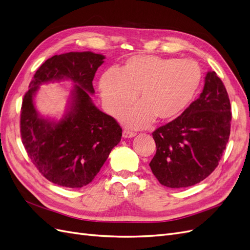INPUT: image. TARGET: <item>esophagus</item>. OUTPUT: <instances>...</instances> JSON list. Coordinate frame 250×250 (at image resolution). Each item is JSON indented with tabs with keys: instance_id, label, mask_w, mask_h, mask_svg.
<instances>
[{
	"instance_id": "34e87169",
	"label": "esophagus",
	"mask_w": 250,
	"mask_h": 250,
	"mask_svg": "<svg viewBox=\"0 0 250 250\" xmlns=\"http://www.w3.org/2000/svg\"><path fill=\"white\" fill-rule=\"evenodd\" d=\"M133 137H135V132H132V131L128 130V129L123 130V138L124 139H130V138H133Z\"/></svg>"
}]
</instances>
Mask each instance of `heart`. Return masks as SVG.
<instances>
[{"label": "heart", "mask_w": 250, "mask_h": 250, "mask_svg": "<svg viewBox=\"0 0 250 250\" xmlns=\"http://www.w3.org/2000/svg\"><path fill=\"white\" fill-rule=\"evenodd\" d=\"M201 81L198 64L192 60L134 55L119 70L109 69L100 78L106 109L118 115L130 106L139 92V104L122 115L124 123L143 128L156 119L169 122L191 103Z\"/></svg>", "instance_id": "1"}]
</instances>
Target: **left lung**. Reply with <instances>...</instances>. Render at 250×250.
<instances>
[{
    "instance_id": "1",
    "label": "left lung",
    "mask_w": 250,
    "mask_h": 250,
    "mask_svg": "<svg viewBox=\"0 0 250 250\" xmlns=\"http://www.w3.org/2000/svg\"><path fill=\"white\" fill-rule=\"evenodd\" d=\"M230 109L223 82L208 72L198 99L152 133L156 153L149 166L163 186L191 187L216 169L229 139Z\"/></svg>"
}]
</instances>
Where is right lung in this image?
<instances>
[{"label": "right lung", "instance_id": "obj_1", "mask_svg": "<svg viewBox=\"0 0 250 250\" xmlns=\"http://www.w3.org/2000/svg\"><path fill=\"white\" fill-rule=\"evenodd\" d=\"M105 57L93 52H70L46 60L30 82L21 108V137L28 156L42 175L64 188H82L99 173L122 128L98 109L90 95L93 80ZM75 83L70 106L58 123L41 117L33 98L43 83Z\"/></svg>", "mask_w": 250, "mask_h": 250}]
</instances>
